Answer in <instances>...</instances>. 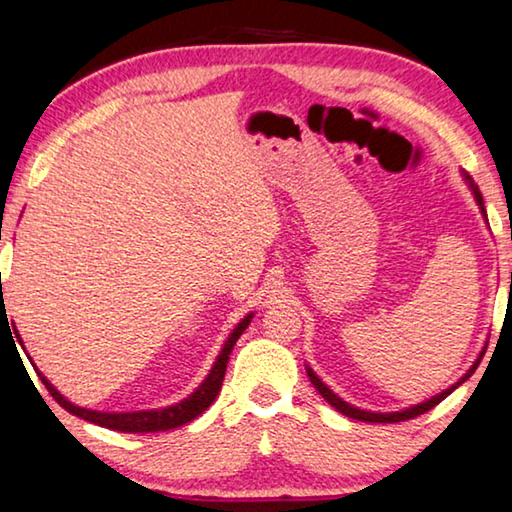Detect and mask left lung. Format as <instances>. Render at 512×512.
<instances>
[{
  "label": "left lung",
  "instance_id": "1",
  "mask_svg": "<svg viewBox=\"0 0 512 512\" xmlns=\"http://www.w3.org/2000/svg\"><path fill=\"white\" fill-rule=\"evenodd\" d=\"M469 179V183H471V177H467ZM471 188H474V195H476V202L480 204V211L485 213V207H483V195H480V190H478V186H474V183H471ZM485 354V352H483ZM483 354L478 356V361L474 363V368H471L467 375H464L460 381H457L455 386H451L448 388V391H444V393H439V395H434L432 400H427V402H423V404H416V407H409V409H404V411H393V414H372V411H363V409H356V407H352V404H347L345 400H340L338 395L335 393H331L329 388H326V384H322V379H319L315 372H312L310 368H308V377H310V381H312V386L317 388L319 393H322V398L331 404V407H335L340 411V414H345V416H349V418H356V421H363V423H400V421H409V418H416V416H421V414H425V411H430L432 407H437V404L444 400V398H448V395H451L457 386L462 384V381H467L471 375H474V370L478 368V363H480V358H483Z\"/></svg>",
  "mask_w": 512,
  "mask_h": 512
}]
</instances>
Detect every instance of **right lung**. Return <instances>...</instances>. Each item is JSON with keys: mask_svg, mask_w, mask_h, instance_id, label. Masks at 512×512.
<instances>
[{"mask_svg": "<svg viewBox=\"0 0 512 512\" xmlns=\"http://www.w3.org/2000/svg\"><path fill=\"white\" fill-rule=\"evenodd\" d=\"M250 319L253 315H248L243 322L236 326L232 331L230 338H227L223 352L216 358V363H213V368L209 372V377L202 381V386L197 388V391L190 395L179 404H174V407H167V409H156V411H133V414H103V411H91V409H82V407H75V404L68 402L64 395H61L55 386L50 384L48 379L43 375L41 381L48 388V393L55 398L61 407H64L68 414L78 416V418H85L89 423H96L101 427H110V430H117V432H165V430H172V427H181L193 421L202 414V411H207L209 404L216 400V395L220 393V386H223V379H225V370H227V361H230V354L236 345V340L241 338V333L248 329Z\"/></svg>", "mask_w": 512, "mask_h": 512, "instance_id": "obj_1", "label": "right lung"}]
</instances>
